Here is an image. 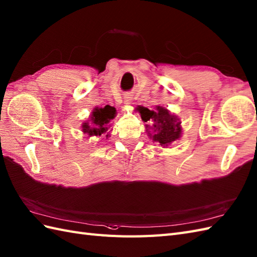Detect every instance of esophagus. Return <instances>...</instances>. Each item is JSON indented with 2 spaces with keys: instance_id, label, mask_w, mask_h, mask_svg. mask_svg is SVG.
<instances>
[{
  "instance_id": "34e87169",
  "label": "esophagus",
  "mask_w": 257,
  "mask_h": 257,
  "mask_svg": "<svg viewBox=\"0 0 257 257\" xmlns=\"http://www.w3.org/2000/svg\"><path fill=\"white\" fill-rule=\"evenodd\" d=\"M131 100H132V97H125L124 98V103L125 104H130L131 103Z\"/></svg>"
}]
</instances>
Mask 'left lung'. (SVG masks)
I'll return each mask as SVG.
<instances>
[{"mask_svg":"<svg viewBox=\"0 0 257 257\" xmlns=\"http://www.w3.org/2000/svg\"><path fill=\"white\" fill-rule=\"evenodd\" d=\"M140 113L145 122L150 118L154 120L155 134L153 140L158 142L161 146H168L181 135V126L178 118L169 113V111L162 107H157V111H150L147 108L140 107Z\"/></svg>","mask_w":257,"mask_h":257,"instance_id":"8db88e82","label":"left lung"}]
</instances>
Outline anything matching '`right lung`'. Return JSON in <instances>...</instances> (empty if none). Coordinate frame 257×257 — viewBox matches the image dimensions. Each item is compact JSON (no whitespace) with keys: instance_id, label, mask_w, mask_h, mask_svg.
Returning <instances> with one entry per match:
<instances>
[{"instance_id":"right-lung-1","label":"right lung","mask_w":257,"mask_h":257,"mask_svg":"<svg viewBox=\"0 0 257 257\" xmlns=\"http://www.w3.org/2000/svg\"><path fill=\"white\" fill-rule=\"evenodd\" d=\"M115 109L110 105H105L104 108H96L92 112L91 123H84L83 131L84 133H88V135L100 136L105 131H108L109 122L114 117Z\"/></svg>"}]
</instances>
